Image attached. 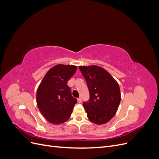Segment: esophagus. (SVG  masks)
Segmentation results:
<instances>
[{
    "mask_svg": "<svg viewBox=\"0 0 159 159\" xmlns=\"http://www.w3.org/2000/svg\"><path fill=\"white\" fill-rule=\"evenodd\" d=\"M78 102H79V103L81 102V98H78Z\"/></svg>",
    "mask_w": 159,
    "mask_h": 159,
    "instance_id": "34e87169",
    "label": "esophagus"
}]
</instances>
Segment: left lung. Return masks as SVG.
I'll return each mask as SVG.
<instances>
[{"label": "left lung", "mask_w": 159, "mask_h": 159, "mask_svg": "<svg viewBox=\"0 0 159 159\" xmlns=\"http://www.w3.org/2000/svg\"><path fill=\"white\" fill-rule=\"evenodd\" d=\"M79 68L89 92V100L83 103L88 117L95 124L106 123L116 113L121 102L119 84L101 67L79 66Z\"/></svg>", "instance_id": "left-lung-1"}]
</instances>
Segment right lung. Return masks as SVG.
<instances>
[{
  "label": "right lung",
  "mask_w": 159,
  "mask_h": 159,
  "mask_svg": "<svg viewBox=\"0 0 159 159\" xmlns=\"http://www.w3.org/2000/svg\"><path fill=\"white\" fill-rule=\"evenodd\" d=\"M76 70L75 66H55L47 72L38 88V107L51 123H63L71 116L77 99L71 95L67 83Z\"/></svg>",
  "instance_id": "add662e5"
}]
</instances>
